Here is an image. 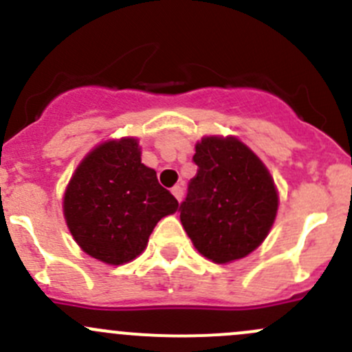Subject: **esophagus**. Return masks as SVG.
I'll list each match as a JSON object with an SVG mask.
<instances>
[{"label":"esophagus","instance_id":"obj_1","mask_svg":"<svg viewBox=\"0 0 352 352\" xmlns=\"http://www.w3.org/2000/svg\"><path fill=\"white\" fill-rule=\"evenodd\" d=\"M171 193L175 195V198H176L177 201H181V198H183V188H181L179 184H177V186L173 188V190H171Z\"/></svg>","mask_w":352,"mask_h":352}]
</instances>
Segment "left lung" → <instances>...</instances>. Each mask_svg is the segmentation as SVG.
Listing matches in <instances>:
<instances>
[{
    "mask_svg": "<svg viewBox=\"0 0 352 352\" xmlns=\"http://www.w3.org/2000/svg\"><path fill=\"white\" fill-rule=\"evenodd\" d=\"M195 151L198 173L179 206L181 223L206 259H242L263 244L276 219L273 176L234 135L203 137Z\"/></svg>",
    "mask_w": 352,
    "mask_h": 352,
    "instance_id": "left-lung-1",
    "label": "left lung"
}]
</instances>
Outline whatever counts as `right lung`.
<instances>
[{
	"label": "right lung",
	"instance_id": "add662e5",
	"mask_svg": "<svg viewBox=\"0 0 352 352\" xmlns=\"http://www.w3.org/2000/svg\"><path fill=\"white\" fill-rule=\"evenodd\" d=\"M140 154L135 137L104 140L79 162L64 193V219L76 244L111 266L142 254L159 220L177 210Z\"/></svg>",
	"mask_w": 352,
	"mask_h": 352
}]
</instances>
